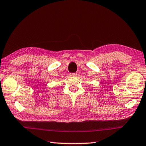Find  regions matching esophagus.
<instances>
[{
  "label": "esophagus",
  "mask_w": 146,
  "mask_h": 146,
  "mask_svg": "<svg viewBox=\"0 0 146 146\" xmlns=\"http://www.w3.org/2000/svg\"><path fill=\"white\" fill-rule=\"evenodd\" d=\"M70 75H71V76H72V77H76V76L77 75V73H71V74H70Z\"/></svg>",
  "instance_id": "obj_1"
}]
</instances>
